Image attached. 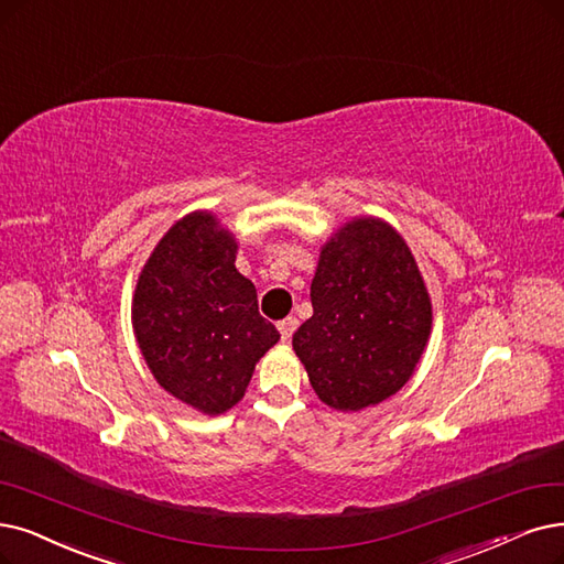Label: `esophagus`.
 Returning a JSON list of instances; mask_svg holds the SVG:
<instances>
[{
  "mask_svg": "<svg viewBox=\"0 0 564 564\" xmlns=\"http://www.w3.org/2000/svg\"><path fill=\"white\" fill-rule=\"evenodd\" d=\"M278 328H280L282 340H284V343H289V340H291V335H294V330L299 328V319H296V317H286V319H282V322L278 324Z\"/></svg>",
  "mask_w": 564,
  "mask_h": 564,
  "instance_id": "obj_1",
  "label": "esophagus"
}]
</instances>
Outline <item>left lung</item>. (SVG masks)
I'll return each mask as SVG.
<instances>
[{
    "instance_id": "1",
    "label": "left lung",
    "mask_w": 564,
    "mask_h": 564,
    "mask_svg": "<svg viewBox=\"0 0 564 564\" xmlns=\"http://www.w3.org/2000/svg\"><path fill=\"white\" fill-rule=\"evenodd\" d=\"M312 317L294 351L328 408L358 412L398 393L425 349L433 305L408 242L377 217H358L322 247Z\"/></svg>"
}]
</instances>
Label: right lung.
<instances>
[{"mask_svg": "<svg viewBox=\"0 0 564 564\" xmlns=\"http://www.w3.org/2000/svg\"><path fill=\"white\" fill-rule=\"evenodd\" d=\"M236 252L215 215L189 213L154 247L131 303L156 384L210 416L234 408L257 360L280 340L259 314L254 284L238 273Z\"/></svg>", "mask_w": 564, "mask_h": 564, "instance_id": "obj_1", "label": "right lung"}]
</instances>
